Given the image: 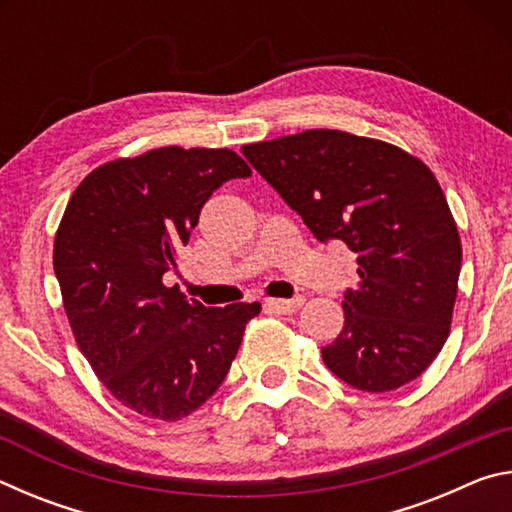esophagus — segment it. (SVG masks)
I'll return each instance as SVG.
<instances>
[{
    "label": "esophagus",
    "mask_w": 512,
    "mask_h": 512,
    "mask_svg": "<svg viewBox=\"0 0 512 512\" xmlns=\"http://www.w3.org/2000/svg\"><path fill=\"white\" fill-rule=\"evenodd\" d=\"M305 305V298L296 296V298H289V300H282V298H271L266 300V309L277 311V314H296V311Z\"/></svg>",
    "instance_id": "1"
}]
</instances>
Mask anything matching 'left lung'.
<instances>
[{
	"label": "left lung",
	"instance_id": "obj_1",
	"mask_svg": "<svg viewBox=\"0 0 512 512\" xmlns=\"http://www.w3.org/2000/svg\"><path fill=\"white\" fill-rule=\"evenodd\" d=\"M318 241L357 253L359 287L325 366L366 393L418 379L449 336L461 237L427 164L343 131H305L241 149Z\"/></svg>",
	"mask_w": 512,
	"mask_h": 512
}]
</instances>
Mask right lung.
I'll use <instances>...</instances> for the list:
<instances>
[{
  "label": "right lung",
  "mask_w": 512,
  "mask_h": 512,
  "mask_svg": "<svg viewBox=\"0 0 512 512\" xmlns=\"http://www.w3.org/2000/svg\"><path fill=\"white\" fill-rule=\"evenodd\" d=\"M250 167L230 149L162 146L94 169L69 198L54 271L83 357L144 418L194 413L228 375L259 302L205 307L162 277L207 198Z\"/></svg>",
  "instance_id": "obj_1"
}]
</instances>
